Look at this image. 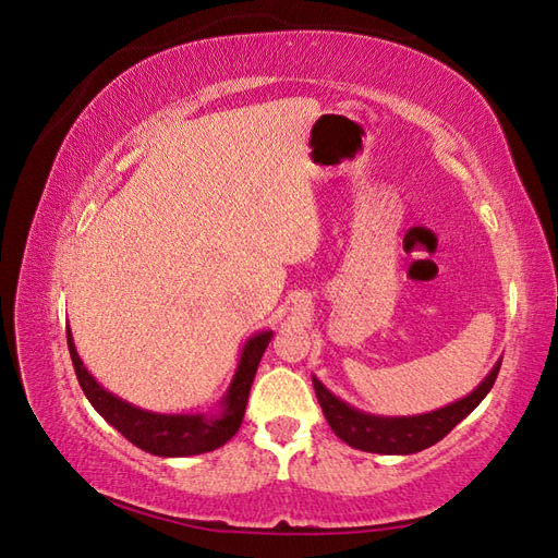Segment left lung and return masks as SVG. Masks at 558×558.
<instances>
[{
	"mask_svg": "<svg viewBox=\"0 0 558 558\" xmlns=\"http://www.w3.org/2000/svg\"><path fill=\"white\" fill-rule=\"evenodd\" d=\"M500 361L502 359L496 361L492 373H488L475 391H470L465 398L453 400L445 404V408H437L433 412L412 416H384L363 412L359 408H351L349 402L328 391L318 377H312V384L328 426L342 442L369 453L408 456L440 442L456 424H461V421L477 408L486 398V393L492 391V386L498 377Z\"/></svg>",
	"mask_w": 558,
	"mask_h": 558,
	"instance_id": "obj_1",
	"label": "left lung"
}]
</instances>
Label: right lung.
<instances>
[{"label": "right lung", "instance_id": "right-lung-1", "mask_svg": "<svg viewBox=\"0 0 558 558\" xmlns=\"http://www.w3.org/2000/svg\"><path fill=\"white\" fill-rule=\"evenodd\" d=\"M272 337L275 330H258L248 337L242 347L234 375L226 388L223 398L216 402V408L207 412L162 414L137 408V404L107 391V388L88 373V367L83 365L74 344V335L70 326H66V344H70V356L74 363L76 379L83 388V393H86V398L97 410V414L134 447H140L142 451H148L154 456H162V459H183V456L214 451L218 447H223L230 437L240 430L253 377H256L258 363L267 344L272 342Z\"/></svg>", "mask_w": 558, "mask_h": 558}]
</instances>
